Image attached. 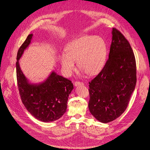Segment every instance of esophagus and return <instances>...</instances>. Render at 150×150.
<instances>
[{"label": "esophagus", "mask_w": 150, "mask_h": 150, "mask_svg": "<svg viewBox=\"0 0 150 150\" xmlns=\"http://www.w3.org/2000/svg\"><path fill=\"white\" fill-rule=\"evenodd\" d=\"M83 83H81V82H78V81H75L74 82V86H81V85H83Z\"/></svg>", "instance_id": "obj_1"}]
</instances>
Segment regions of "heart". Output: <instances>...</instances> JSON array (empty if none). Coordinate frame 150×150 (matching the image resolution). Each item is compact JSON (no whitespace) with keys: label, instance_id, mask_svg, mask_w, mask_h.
<instances>
[{"label":"heart","instance_id":"1","mask_svg":"<svg viewBox=\"0 0 150 150\" xmlns=\"http://www.w3.org/2000/svg\"><path fill=\"white\" fill-rule=\"evenodd\" d=\"M64 52L59 56L63 72L69 76L78 65L89 76H95L105 67L108 55L107 44L103 38L93 35H82L68 42Z\"/></svg>","mask_w":150,"mask_h":150}]
</instances>
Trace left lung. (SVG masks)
I'll use <instances>...</instances> for the list:
<instances>
[{"label": "left lung", "instance_id": "8db88e82", "mask_svg": "<svg viewBox=\"0 0 150 150\" xmlns=\"http://www.w3.org/2000/svg\"><path fill=\"white\" fill-rule=\"evenodd\" d=\"M112 42L105 67L89 82L88 108L103 123L125 112L137 83V66L132 49L120 32L112 30Z\"/></svg>", "mask_w": 150, "mask_h": 150}]
</instances>
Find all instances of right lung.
<instances>
[{"label": "right lung", "mask_w": 150, "mask_h": 150, "mask_svg": "<svg viewBox=\"0 0 150 150\" xmlns=\"http://www.w3.org/2000/svg\"><path fill=\"white\" fill-rule=\"evenodd\" d=\"M29 34L17 52L16 72L18 88L22 103L37 120L49 122L59 119L67 109L68 98L73 84L71 81L52 71L43 82L31 83L22 72L19 59L31 42Z\"/></svg>", "instance_id": "right-lung-1"}]
</instances>
